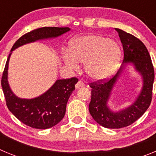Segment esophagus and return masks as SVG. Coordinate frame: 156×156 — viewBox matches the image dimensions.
I'll use <instances>...</instances> for the list:
<instances>
[{"mask_svg":"<svg viewBox=\"0 0 156 156\" xmlns=\"http://www.w3.org/2000/svg\"><path fill=\"white\" fill-rule=\"evenodd\" d=\"M83 87H84V83H83V82L81 80L78 81L76 84V89H79V88Z\"/></svg>","mask_w":156,"mask_h":156,"instance_id":"obj_1","label":"esophagus"}]
</instances>
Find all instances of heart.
<instances>
[{
    "mask_svg": "<svg viewBox=\"0 0 156 156\" xmlns=\"http://www.w3.org/2000/svg\"><path fill=\"white\" fill-rule=\"evenodd\" d=\"M69 53L63 55L64 62L72 69H78L79 62L85 64L88 77L105 80L114 75L120 62L122 51L115 41L100 34H86L69 44Z\"/></svg>",
    "mask_w": 156,
    "mask_h": 156,
    "instance_id": "heart-1",
    "label": "heart"
}]
</instances>
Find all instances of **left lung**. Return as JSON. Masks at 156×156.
<instances>
[{
    "label": "left lung",
    "instance_id": "left-lung-1",
    "mask_svg": "<svg viewBox=\"0 0 156 156\" xmlns=\"http://www.w3.org/2000/svg\"><path fill=\"white\" fill-rule=\"evenodd\" d=\"M115 30L119 34L124 52L122 64L109 80H100L90 84L91 100L89 104V112L93 119L101 126L110 129L129 126L145 112L151 104L155 78L151 57L145 45L134 36L119 29ZM129 64L133 65L143 78V87L130 106L115 112L108 106V100L112 89Z\"/></svg>",
    "mask_w": 156,
    "mask_h": 156
}]
</instances>
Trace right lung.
<instances>
[{
	"mask_svg": "<svg viewBox=\"0 0 156 156\" xmlns=\"http://www.w3.org/2000/svg\"><path fill=\"white\" fill-rule=\"evenodd\" d=\"M69 27H42L27 33L15 43L1 79V86L9 111L24 124L35 129H48L58 124L66 114V105L78 82L76 77L57 80L46 92L34 98H21L11 89L8 80V63L16 48L37 41L52 39L69 32Z\"/></svg>",
	"mask_w": 156,
	"mask_h": 156,
	"instance_id": "obj_1",
	"label": "right lung"
}]
</instances>
